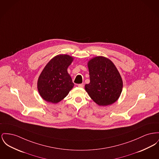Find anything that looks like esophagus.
Segmentation results:
<instances>
[{
    "instance_id": "34e87169",
    "label": "esophagus",
    "mask_w": 159,
    "mask_h": 159,
    "mask_svg": "<svg viewBox=\"0 0 159 159\" xmlns=\"http://www.w3.org/2000/svg\"><path fill=\"white\" fill-rule=\"evenodd\" d=\"M84 84H78V87H79V88H84Z\"/></svg>"
}]
</instances>
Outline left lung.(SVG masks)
I'll return each mask as SVG.
<instances>
[{"label": "left lung", "instance_id": "obj_1", "mask_svg": "<svg viewBox=\"0 0 159 159\" xmlns=\"http://www.w3.org/2000/svg\"><path fill=\"white\" fill-rule=\"evenodd\" d=\"M90 83L84 88L90 97L99 106L115 103L122 90V80L116 66L111 60L97 56L88 63Z\"/></svg>", "mask_w": 159, "mask_h": 159}]
</instances>
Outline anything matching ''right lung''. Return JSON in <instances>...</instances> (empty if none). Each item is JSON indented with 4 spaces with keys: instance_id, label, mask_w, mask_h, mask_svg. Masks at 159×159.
Returning a JSON list of instances; mask_svg holds the SVG:
<instances>
[{
    "instance_id": "1",
    "label": "right lung",
    "mask_w": 159,
    "mask_h": 159,
    "mask_svg": "<svg viewBox=\"0 0 159 159\" xmlns=\"http://www.w3.org/2000/svg\"><path fill=\"white\" fill-rule=\"evenodd\" d=\"M73 57L59 55L52 59L44 67L38 80V90L47 102L57 103L64 99L73 88L67 68Z\"/></svg>"
}]
</instances>
